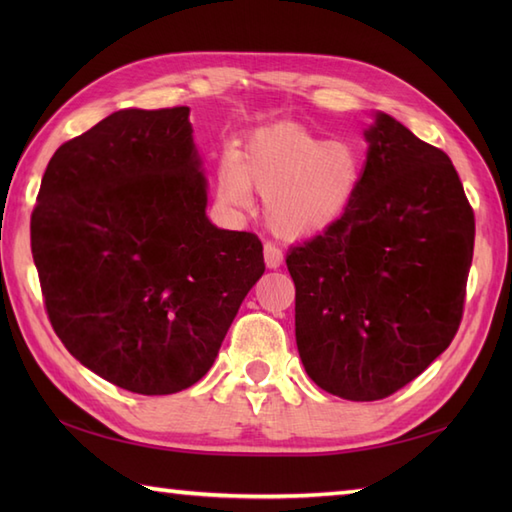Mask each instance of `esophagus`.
<instances>
[{
	"instance_id": "34e87169",
	"label": "esophagus",
	"mask_w": 512,
	"mask_h": 512,
	"mask_svg": "<svg viewBox=\"0 0 512 512\" xmlns=\"http://www.w3.org/2000/svg\"><path fill=\"white\" fill-rule=\"evenodd\" d=\"M264 262L268 268H279L284 264V253H281V248L275 246L273 242H266L264 244Z\"/></svg>"
}]
</instances>
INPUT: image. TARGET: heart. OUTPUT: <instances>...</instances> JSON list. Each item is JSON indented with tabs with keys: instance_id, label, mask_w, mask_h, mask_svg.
Instances as JSON below:
<instances>
[{
	"instance_id": "b5f03b06",
	"label": "heart",
	"mask_w": 512,
	"mask_h": 512,
	"mask_svg": "<svg viewBox=\"0 0 512 512\" xmlns=\"http://www.w3.org/2000/svg\"><path fill=\"white\" fill-rule=\"evenodd\" d=\"M361 184V160L347 143L325 140L295 123L255 129L237 156L217 167L224 204L246 209L250 189L266 198V217L281 237L323 233L350 211Z\"/></svg>"
}]
</instances>
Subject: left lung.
I'll return each mask as SVG.
<instances>
[{
    "label": "left lung",
    "instance_id": "left-lung-1",
    "mask_svg": "<svg viewBox=\"0 0 512 512\" xmlns=\"http://www.w3.org/2000/svg\"><path fill=\"white\" fill-rule=\"evenodd\" d=\"M339 222L292 246L295 334L308 376L345 400H380L420 376L460 328L475 215L442 149L383 112Z\"/></svg>",
    "mask_w": 512,
    "mask_h": 512
}]
</instances>
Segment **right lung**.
Segmentation results:
<instances>
[{
    "label": "right lung",
    "instance_id": "1",
    "mask_svg": "<svg viewBox=\"0 0 512 512\" xmlns=\"http://www.w3.org/2000/svg\"><path fill=\"white\" fill-rule=\"evenodd\" d=\"M189 107L121 110L63 143L30 220L46 312L107 383L167 396L209 372L264 275L255 233L206 217Z\"/></svg>",
    "mask_w": 512,
    "mask_h": 512
}]
</instances>
